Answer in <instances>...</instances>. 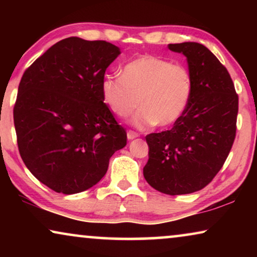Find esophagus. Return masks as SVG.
I'll return each instance as SVG.
<instances>
[{"instance_id":"34e87169","label":"esophagus","mask_w":257,"mask_h":257,"mask_svg":"<svg viewBox=\"0 0 257 257\" xmlns=\"http://www.w3.org/2000/svg\"><path fill=\"white\" fill-rule=\"evenodd\" d=\"M137 137H139L138 133L135 132V131H132V130H128V131H127V138H128L130 140L135 139V138H137Z\"/></svg>"}]
</instances>
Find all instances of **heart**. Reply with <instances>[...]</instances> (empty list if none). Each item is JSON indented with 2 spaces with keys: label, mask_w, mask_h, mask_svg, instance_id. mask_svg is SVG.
<instances>
[{
  "label": "heart",
  "mask_w": 257,
  "mask_h": 257,
  "mask_svg": "<svg viewBox=\"0 0 257 257\" xmlns=\"http://www.w3.org/2000/svg\"><path fill=\"white\" fill-rule=\"evenodd\" d=\"M193 82L185 66L144 55L126 63L121 76H106L100 84L101 98L112 113L132 119L139 128L159 124L171 126L185 113L192 97Z\"/></svg>",
  "instance_id": "heart-1"
}]
</instances>
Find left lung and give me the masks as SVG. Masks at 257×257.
<instances>
[{
    "instance_id": "obj_1",
    "label": "left lung",
    "mask_w": 257,
    "mask_h": 257,
    "mask_svg": "<svg viewBox=\"0 0 257 257\" xmlns=\"http://www.w3.org/2000/svg\"><path fill=\"white\" fill-rule=\"evenodd\" d=\"M168 49L187 57L192 97L173 127L146 136L144 177L165 194H189L222 168L236 136L238 96L229 72L205 45L185 42Z\"/></svg>"
}]
</instances>
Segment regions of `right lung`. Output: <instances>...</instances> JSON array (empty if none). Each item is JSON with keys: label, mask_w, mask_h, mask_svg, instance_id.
<instances>
[{"label": "right lung", "mask_w": 257, "mask_h": 257, "mask_svg": "<svg viewBox=\"0 0 257 257\" xmlns=\"http://www.w3.org/2000/svg\"><path fill=\"white\" fill-rule=\"evenodd\" d=\"M119 54L108 42L69 37L23 73L14 106L17 146L28 170L52 191L91 188L106 173L112 154L126 146L125 128L100 92Z\"/></svg>", "instance_id": "1"}]
</instances>
